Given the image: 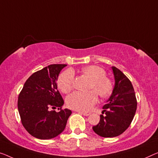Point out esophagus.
Wrapping results in <instances>:
<instances>
[{
	"mask_svg": "<svg viewBox=\"0 0 158 158\" xmlns=\"http://www.w3.org/2000/svg\"><path fill=\"white\" fill-rule=\"evenodd\" d=\"M79 112L80 114H81L82 115H84V116H88L91 114V112H89V111H79Z\"/></svg>",
	"mask_w": 158,
	"mask_h": 158,
	"instance_id": "esophagus-1",
	"label": "esophagus"
}]
</instances>
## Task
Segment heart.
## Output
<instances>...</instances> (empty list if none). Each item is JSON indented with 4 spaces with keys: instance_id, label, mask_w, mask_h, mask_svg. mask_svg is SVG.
<instances>
[{
    "instance_id": "b5f03b06",
    "label": "heart",
    "mask_w": 158,
    "mask_h": 158,
    "mask_svg": "<svg viewBox=\"0 0 158 158\" xmlns=\"http://www.w3.org/2000/svg\"><path fill=\"white\" fill-rule=\"evenodd\" d=\"M81 72L91 79L87 92L75 91L67 98V104L70 109L79 110H88L97 102L96 94L101 98H106L111 94L114 84L109 77L106 76L105 70L96 65L81 68ZM74 74L72 69L61 73L57 79V86L61 91L67 94L74 86Z\"/></svg>"
}]
</instances>
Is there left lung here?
<instances>
[{"mask_svg":"<svg viewBox=\"0 0 158 158\" xmlns=\"http://www.w3.org/2000/svg\"><path fill=\"white\" fill-rule=\"evenodd\" d=\"M115 86L106 104L103 106L100 121L93 126L97 135L103 138L118 136L130 126L136 109L137 99L131 82L121 70L112 67Z\"/></svg>","mask_w":158,"mask_h":158,"instance_id":"8db88e82","label":"left lung"}]
</instances>
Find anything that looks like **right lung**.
<instances>
[{"mask_svg": "<svg viewBox=\"0 0 158 158\" xmlns=\"http://www.w3.org/2000/svg\"><path fill=\"white\" fill-rule=\"evenodd\" d=\"M67 64H50L35 72L27 79L19 94L18 109L21 123L30 135L51 139L64 130L72 114L63 109L64 100L57 89V77ZM58 107L56 112L51 109Z\"/></svg>", "mask_w": 158, "mask_h": 158, "instance_id": "right-lung-1", "label": "right lung"}]
</instances>
